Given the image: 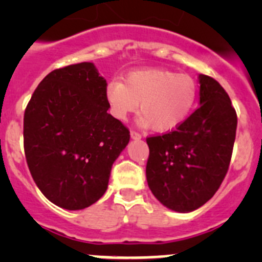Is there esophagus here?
Instances as JSON below:
<instances>
[{
    "instance_id": "obj_1",
    "label": "esophagus",
    "mask_w": 262,
    "mask_h": 262,
    "mask_svg": "<svg viewBox=\"0 0 262 262\" xmlns=\"http://www.w3.org/2000/svg\"><path fill=\"white\" fill-rule=\"evenodd\" d=\"M130 137H132V139H141L142 138L141 134H139L138 132H136V130L130 132Z\"/></svg>"
}]
</instances>
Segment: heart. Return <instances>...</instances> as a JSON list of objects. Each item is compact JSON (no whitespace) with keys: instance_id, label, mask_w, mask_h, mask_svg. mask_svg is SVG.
I'll use <instances>...</instances> for the list:
<instances>
[{"instance_id":"1","label":"heart","mask_w":262,"mask_h":262,"mask_svg":"<svg viewBox=\"0 0 262 262\" xmlns=\"http://www.w3.org/2000/svg\"><path fill=\"white\" fill-rule=\"evenodd\" d=\"M199 86L189 75L166 70L132 72L125 81L109 82L105 91L112 115L125 120L138 110L141 124L157 133L179 128L194 110Z\"/></svg>"}]
</instances>
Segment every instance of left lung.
<instances>
[{"label": "left lung", "instance_id": "1", "mask_svg": "<svg viewBox=\"0 0 262 262\" xmlns=\"http://www.w3.org/2000/svg\"><path fill=\"white\" fill-rule=\"evenodd\" d=\"M200 106L179 128L147 137L146 176L152 194L175 212L212 199L228 171L237 114L218 81L200 75Z\"/></svg>", "mask_w": 262, "mask_h": 262}]
</instances>
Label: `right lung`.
<instances>
[{"instance_id":"add662e5","label":"right lung","mask_w":262,"mask_h":262,"mask_svg":"<svg viewBox=\"0 0 262 262\" xmlns=\"http://www.w3.org/2000/svg\"><path fill=\"white\" fill-rule=\"evenodd\" d=\"M106 81L89 62L52 71L38 84L24 114V150L44 196L78 210L106 191L114 161L129 129L107 113Z\"/></svg>"}]
</instances>
